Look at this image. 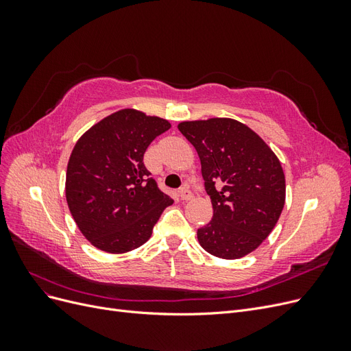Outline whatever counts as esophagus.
Segmentation results:
<instances>
[{
    "label": "esophagus",
    "mask_w": 351,
    "mask_h": 351,
    "mask_svg": "<svg viewBox=\"0 0 351 351\" xmlns=\"http://www.w3.org/2000/svg\"><path fill=\"white\" fill-rule=\"evenodd\" d=\"M193 197V193L190 192L189 187H182L180 189V199L182 200H190Z\"/></svg>",
    "instance_id": "obj_1"
}]
</instances>
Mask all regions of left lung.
Segmentation results:
<instances>
[{
  "instance_id": "8db88e82",
  "label": "left lung",
  "mask_w": 351,
  "mask_h": 351,
  "mask_svg": "<svg viewBox=\"0 0 351 351\" xmlns=\"http://www.w3.org/2000/svg\"><path fill=\"white\" fill-rule=\"evenodd\" d=\"M178 130L195 146L214 217L197 230L208 253L239 259L253 252L277 224L285 202L278 158L261 137L231 119L184 121Z\"/></svg>"
}]
</instances>
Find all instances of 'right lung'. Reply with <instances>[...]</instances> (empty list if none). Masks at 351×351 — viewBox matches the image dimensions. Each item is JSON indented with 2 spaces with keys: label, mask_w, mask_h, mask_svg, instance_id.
Listing matches in <instances>:
<instances>
[{
  "label": "right lung",
  "mask_w": 351,
  "mask_h": 351,
  "mask_svg": "<svg viewBox=\"0 0 351 351\" xmlns=\"http://www.w3.org/2000/svg\"><path fill=\"white\" fill-rule=\"evenodd\" d=\"M171 124L136 110L105 117L70 155L69 209L95 247L124 253L149 240L164 209L173 205L143 164L147 146Z\"/></svg>",
  "instance_id": "add662e5"
}]
</instances>
